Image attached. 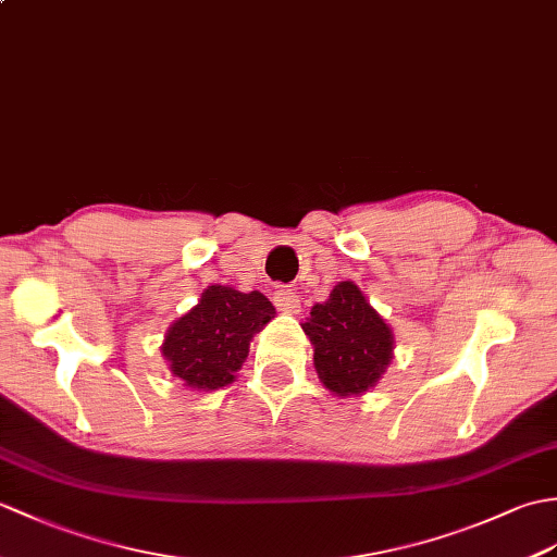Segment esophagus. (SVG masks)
Masks as SVG:
<instances>
[{
    "label": "esophagus",
    "mask_w": 557,
    "mask_h": 557,
    "mask_svg": "<svg viewBox=\"0 0 557 557\" xmlns=\"http://www.w3.org/2000/svg\"><path fill=\"white\" fill-rule=\"evenodd\" d=\"M275 306L284 313H299L301 301H299V292L289 289V287H280L275 292Z\"/></svg>",
    "instance_id": "esophagus-1"
}]
</instances>
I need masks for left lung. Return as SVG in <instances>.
Instances as JSON below:
<instances>
[{
    "label": "left lung",
    "mask_w": 557,
    "mask_h": 557,
    "mask_svg": "<svg viewBox=\"0 0 557 557\" xmlns=\"http://www.w3.org/2000/svg\"><path fill=\"white\" fill-rule=\"evenodd\" d=\"M304 332L320 382L339 396L368 392L392 360V330L354 282H339L325 304H315Z\"/></svg>",
    "instance_id": "left-lung-1"
}]
</instances>
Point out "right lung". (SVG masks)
I'll list each match as a JSON object with an SVG mask.
<instances>
[{"instance_id":"obj_1","label":"right lung","mask_w":557,"mask_h":557,"mask_svg":"<svg viewBox=\"0 0 557 557\" xmlns=\"http://www.w3.org/2000/svg\"><path fill=\"white\" fill-rule=\"evenodd\" d=\"M273 318L275 306L261 292L244 294L213 284L201 294V301L168 330L163 356L175 377L191 389H220L235 382L253 334Z\"/></svg>"}]
</instances>
